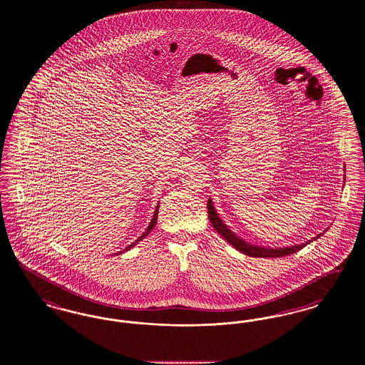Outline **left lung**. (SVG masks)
I'll list each match as a JSON object with an SVG mask.
<instances>
[{
  "label": "left lung",
  "mask_w": 365,
  "mask_h": 365,
  "mask_svg": "<svg viewBox=\"0 0 365 365\" xmlns=\"http://www.w3.org/2000/svg\"><path fill=\"white\" fill-rule=\"evenodd\" d=\"M208 213L209 220L212 223L213 228L226 240L227 242L231 243L237 250L242 252L243 255L246 256H252V257H283V256H289V255H293L295 252L301 250L304 246H307L305 243H301V245H295V246H290V247H280V249H272V247H261V246H253L250 243L245 242L241 238H238L232 231L228 230V227L220 220L216 209L213 208L212 205V201L209 200L208 204ZM322 235V234H320ZM320 235H317L316 238H319ZM313 238V240H316ZM311 242V241H309ZM307 242V243H309Z\"/></svg>",
  "instance_id": "8db88e82"
}]
</instances>
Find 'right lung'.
<instances>
[{"mask_svg":"<svg viewBox=\"0 0 365 365\" xmlns=\"http://www.w3.org/2000/svg\"><path fill=\"white\" fill-rule=\"evenodd\" d=\"M157 213H158V207H157L156 210H155L153 219H152V222H150V225H149V227L146 228V231H145V232H143V234H142V235L139 237L138 240H137L135 242H133L131 243V245H130V246H127L125 249H123V252H124V250H128V249H131V247H133L134 245H137V243H138L139 241H140V240H143V238H145V237H146V235H148V234H149V232H150V231L153 230V227L156 226L157 223ZM120 253H122V252H119V253H116V255H120Z\"/></svg>","mask_w":365,"mask_h":365,"instance_id":"add662e5","label":"right lung"}]
</instances>
